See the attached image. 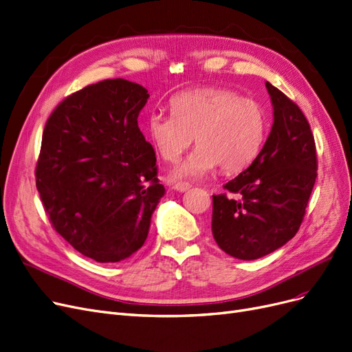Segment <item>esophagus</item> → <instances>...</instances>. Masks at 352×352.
I'll use <instances>...</instances> for the list:
<instances>
[{"label": "esophagus", "mask_w": 352, "mask_h": 352, "mask_svg": "<svg viewBox=\"0 0 352 352\" xmlns=\"http://www.w3.org/2000/svg\"><path fill=\"white\" fill-rule=\"evenodd\" d=\"M190 188H191V186L188 183H175L174 184V190H177L179 192H184V191H187Z\"/></svg>", "instance_id": "34e87169"}]
</instances>
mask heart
Masks as SVG:
<instances>
[{"label":"heart","mask_w":352,"mask_h":352,"mask_svg":"<svg viewBox=\"0 0 352 352\" xmlns=\"http://www.w3.org/2000/svg\"><path fill=\"white\" fill-rule=\"evenodd\" d=\"M171 114L152 111L146 132L166 162H177L196 136L197 149L181 165L177 178H197L219 165L226 174L254 162L268 132L261 104L226 88H197L171 100Z\"/></svg>","instance_id":"1"}]
</instances>
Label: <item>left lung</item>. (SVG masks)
Instances as JSON below:
<instances>
[{
    "label": "left lung",
    "mask_w": 352,
    "mask_h": 352,
    "mask_svg": "<svg viewBox=\"0 0 352 352\" xmlns=\"http://www.w3.org/2000/svg\"><path fill=\"white\" fill-rule=\"evenodd\" d=\"M274 123L254 162L213 196L212 232L219 248L243 261L265 256L300 228L316 181V148L305 114L265 82Z\"/></svg>",
    "instance_id": "left-lung-1"
}]
</instances>
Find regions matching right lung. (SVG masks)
Returning a JSON list of instances; mask_svg holds the SVG:
<instances>
[{
    "label": "right lung",
    "mask_w": 352,
    "mask_h": 352,
    "mask_svg": "<svg viewBox=\"0 0 352 352\" xmlns=\"http://www.w3.org/2000/svg\"><path fill=\"white\" fill-rule=\"evenodd\" d=\"M148 89L122 78L88 85L50 114L36 187L52 226L82 255L119 263L145 243L165 194L138 126Z\"/></svg>",
    "instance_id": "right-lung-1"
}]
</instances>
